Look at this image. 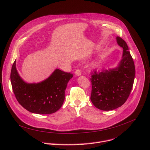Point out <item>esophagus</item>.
<instances>
[{"label": "esophagus", "instance_id": "obj_1", "mask_svg": "<svg viewBox=\"0 0 150 150\" xmlns=\"http://www.w3.org/2000/svg\"><path fill=\"white\" fill-rule=\"evenodd\" d=\"M75 75H77V76H80V75H81V70H79V69H77V70L75 71Z\"/></svg>", "mask_w": 150, "mask_h": 150}]
</instances>
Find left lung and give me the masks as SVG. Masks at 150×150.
<instances>
[{"instance_id": "obj_1", "label": "left lung", "mask_w": 150, "mask_h": 150, "mask_svg": "<svg viewBox=\"0 0 150 150\" xmlns=\"http://www.w3.org/2000/svg\"><path fill=\"white\" fill-rule=\"evenodd\" d=\"M116 41L123 48L122 59L117 67L92 74L91 101L97 109L109 111L122 105L132 90L135 68L126 42L120 37Z\"/></svg>"}]
</instances>
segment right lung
<instances>
[{"label":"right lung","mask_w":150,"mask_h":150,"mask_svg":"<svg viewBox=\"0 0 150 150\" xmlns=\"http://www.w3.org/2000/svg\"><path fill=\"white\" fill-rule=\"evenodd\" d=\"M71 73L56 69L45 80L38 83H27L19 76L16 60L11 72L12 90L19 103L28 111L47 115L57 112L65 100V92Z\"/></svg>","instance_id":"1"}]
</instances>
